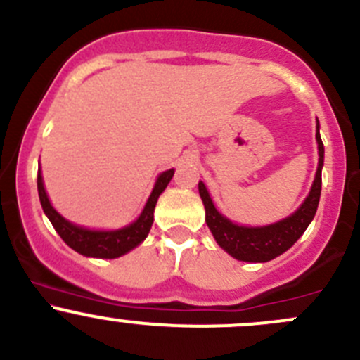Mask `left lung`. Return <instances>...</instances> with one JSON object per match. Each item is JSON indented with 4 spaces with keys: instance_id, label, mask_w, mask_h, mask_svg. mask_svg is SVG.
<instances>
[{
    "instance_id": "obj_1",
    "label": "left lung",
    "mask_w": 360,
    "mask_h": 360,
    "mask_svg": "<svg viewBox=\"0 0 360 360\" xmlns=\"http://www.w3.org/2000/svg\"><path fill=\"white\" fill-rule=\"evenodd\" d=\"M317 144H319V167L315 174L314 186H311L310 195L303 205L289 216L288 219H282L278 223L270 224L263 228H248L238 226L228 221L226 217L221 216L210 200L209 193L205 190V184L198 183V191L203 205H205V221L207 226L212 231L214 238L228 254L240 261H249V263H264L274 257L281 256L285 252L294 242L304 233L308 224L314 219L317 212L319 200H321V188H322V165H324V144H322L321 134H319L317 123Z\"/></svg>"
}]
</instances>
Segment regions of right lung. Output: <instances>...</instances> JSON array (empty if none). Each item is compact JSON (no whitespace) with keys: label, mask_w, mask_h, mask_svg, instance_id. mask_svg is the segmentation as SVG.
I'll return each mask as SVG.
<instances>
[{"label":"right lung","mask_w":360,"mask_h":360,"mask_svg":"<svg viewBox=\"0 0 360 360\" xmlns=\"http://www.w3.org/2000/svg\"><path fill=\"white\" fill-rule=\"evenodd\" d=\"M174 176V170H167V172L160 174L157 184H155L153 191H151L150 198H148L146 207H144L143 214L139 216V219L136 223H132L130 226L122 228V230L115 231H92L85 230V228H79L76 224H71L69 221L64 219L52 205H50L49 197H46V191L43 188V179L41 174L38 172V195L39 202H41L43 210L49 216L50 223L53 224L57 233L60 235L64 242L71 249H75L76 252L83 254V256H92V257H118L122 254L129 252L130 249H134L136 245H139L144 238L150 233V228L153 224V210L157 205V200L163 190L167 188V184L170 183Z\"/></svg>","instance_id":"1"}]
</instances>
